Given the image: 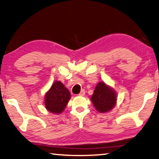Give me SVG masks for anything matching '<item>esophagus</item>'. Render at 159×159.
<instances>
[{"instance_id": "esophagus-1", "label": "esophagus", "mask_w": 159, "mask_h": 159, "mask_svg": "<svg viewBox=\"0 0 159 159\" xmlns=\"http://www.w3.org/2000/svg\"><path fill=\"white\" fill-rule=\"evenodd\" d=\"M85 94V89H82L81 91H80V94H79V96H84Z\"/></svg>"}]
</instances>
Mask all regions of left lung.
Masks as SVG:
<instances>
[{"label": "left lung", "instance_id": "left-lung-1", "mask_svg": "<svg viewBox=\"0 0 159 159\" xmlns=\"http://www.w3.org/2000/svg\"><path fill=\"white\" fill-rule=\"evenodd\" d=\"M117 101V94L111 86L103 81L98 83L91 101L95 109L100 113H106L115 107Z\"/></svg>", "mask_w": 159, "mask_h": 159}]
</instances>
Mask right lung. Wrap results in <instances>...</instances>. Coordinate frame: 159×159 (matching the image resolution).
Segmentation results:
<instances>
[{
  "instance_id": "add662e5",
  "label": "right lung",
  "mask_w": 159,
  "mask_h": 159,
  "mask_svg": "<svg viewBox=\"0 0 159 159\" xmlns=\"http://www.w3.org/2000/svg\"><path fill=\"white\" fill-rule=\"evenodd\" d=\"M71 98L69 90L59 80L53 83L44 97L46 110L54 114H61L66 107Z\"/></svg>"
}]
</instances>
